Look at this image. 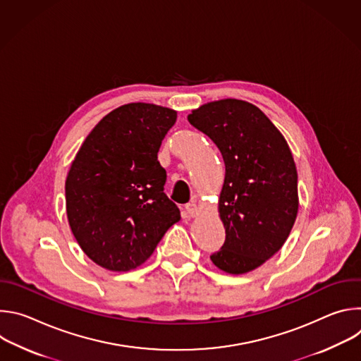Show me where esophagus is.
<instances>
[{
  "label": "esophagus",
  "instance_id": "obj_1",
  "mask_svg": "<svg viewBox=\"0 0 361 361\" xmlns=\"http://www.w3.org/2000/svg\"><path fill=\"white\" fill-rule=\"evenodd\" d=\"M185 212H187L188 217H197L200 214V209L197 207L195 202H188L185 205Z\"/></svg>",
  "mask_w": 361,
  "mask_h": 361
}]
</instances>
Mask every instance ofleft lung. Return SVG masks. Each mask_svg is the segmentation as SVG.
Returning <instances> with one entry per match:
<instances>
[{"mask_svg": "<svg viewBox=\"0 0 361 361\" xmlns=\"http://www.w3.org/2000/svg\"><path fill=\"white\" fill-rule=\"evenodd\" d=\"M187 118L214 141L226 164L219 198L226 241L210 259L228 274L252 271L283 247L297 219V169L290 147L269 117L243 99L207 102Z\"/></svg>", "mask_w": 361, "mask_h": 361, "instance_id": "1", "label": "left lung"}]
</instances>
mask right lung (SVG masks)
Here are the masks:
<instances>
[{
	"label": "right lung",
	"instance_id": "add662e5",
	"mask_svg": "<svg viewBox=\"0 0 361 361\" xmlns=\"http://www.w3.org/2000/svg\"><path fill=\"white\" fill-rule=\"evenodd\" d=\"M177 111L130 102L91 130L66 180L70 228L95 264L130 271L156 250L180 210L166 195L157 152Z\"/></svg>",
	"mask_w": 361,
	"mask_h": 361
}]
</instances>
